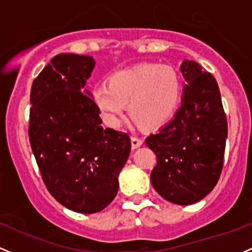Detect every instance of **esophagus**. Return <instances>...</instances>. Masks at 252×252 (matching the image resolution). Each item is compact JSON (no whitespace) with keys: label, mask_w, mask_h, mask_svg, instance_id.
<instances>
[{"label":"esophagus","mask_w":252,"mask_h":252,"mask_svg":"<svg viewBox=\"0 0 252 252\" xmlns=\"http://www.w3.org/2000/svg\"><path fill=\"white\" fill-rule=\"evenodd\" d=\"M142 143H143L142 139H140V137H136V136H131V147L134 149L141 147Z\"/></svg>","instance_id":"esophagus-1"}]
</instances>
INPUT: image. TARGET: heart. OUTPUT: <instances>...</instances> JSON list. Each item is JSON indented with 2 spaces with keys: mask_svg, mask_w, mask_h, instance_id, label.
Here are the masks:
<instances>
[{
  "mask_svg": "<svg viewBox=\"0 0 252 252\" xmlns=\"http://www.w3.org/2000/svg\"><path fill=\"white\" fill-rule=\"evenodd\" d=\"M183 93V81L171 65L142 63L112 73L106 85L92 91V100L107 126L116 128L126 115L157 128L173 117Z\"/></svg>",
  "mask_w": 252,
  "mask_h": 252,
  "instance_id": "b5f03b06",
  "label": "heart"
}]
</instances>
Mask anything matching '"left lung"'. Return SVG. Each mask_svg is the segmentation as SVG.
I'll return each instance as SVG.
<instances>
[{
  "instance_id": "1",
  "label": "left lung",
  "mask_w": 252,
  "mask_h": 252,
  "mask_svg": "<svg viewBox=\"0 0 252 252\" xmlns=\"http://www.w3.org/2000/svg\"><path fill=\"white\" fill-rule=\"evenodd\" d=\"M181 71L187 81L181 107L146 145L157 156L151 173L156 191L168 202L188 206L202 200L219 181L227 120L214 76L189 60Z\"/></svg>"
}]
</instances>
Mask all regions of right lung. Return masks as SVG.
<instances>
[{
    "label": "right lung",
    "instance_id": "right-lung-1",
    "mask_svg": "<svg viewBox=\"0 0 252 252\" xmlns=\"http://www.w3.org/2000/svg\"><path fill=\"white\" fill-rule=\"evenodd\" d=\"M94 65L91 56L57 55L34 79L30 96V143L44 184L62 206L84 214L112 202L131 148L126 132L101 126L84 90Z\"/></svg>",
    "mask_w": 252,
    "mask_h": 252
}]
</instances>
